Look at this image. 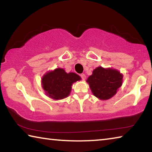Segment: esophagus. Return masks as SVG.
Instances as JSON below:
<instances>
[{
	"label": "esophagus",
	"instance_id": "34e87169",
	"mask_svg": "<svg viewBox=\"0 0 152 152\" xmlns=\"http://www.w3.org/2000/svg\"><path fill=\"white\" fill-rule=\"evenodd\" d=\"M80 77H81L82 80H84L86 79V75H85V74H80Z\"/></svg>",
	"mask_w": 152,
	"mask_h": 152
}]
</instances>
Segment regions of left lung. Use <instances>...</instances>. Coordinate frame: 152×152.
I'll return each instance as SVG.
<instances>
[{
    "instance_id": "8db88e82",
    "label": "left lung",
    "mask_w": 152,
    "mask_h": 152,
    "mask_svg": "<svg viewBox=\"0 0 152 152\" xmlns=\"http://www.w3.org/2000/svg\"><path fill=\"white\" fill-rule=\"evenodd\" d=\"M123 74L115 69L97 67L86 82L95 96L101 100H108L117 93L122 85Z\"/></svg>"
}]
</instances>
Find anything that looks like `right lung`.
<instances>
[{"label":"right lung","mask_w":152,"mask_h":152,"mask_svg":"<svg viewBox=\"0 0 152 152\" xmlns=\"http://www.w3.org/2000/svg\"><path fill=\"white\" fill-rule=\"evenodd\" d=\"M80 80L78 74L66 73L63 68H58L44 74L42 79V88L51 99L60 100L68 97L72 84Z\"/></svg>","instance_id":"obj_1"}]
</instances>
